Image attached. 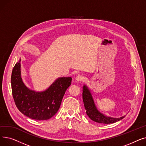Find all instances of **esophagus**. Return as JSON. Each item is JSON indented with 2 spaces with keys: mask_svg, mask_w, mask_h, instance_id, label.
Segmentation results:
<instances>
[{
  "mask_svg": "<svg viewBox=\"0 0 146 146\" xmlns=\"http://www.w3.org/2000/svg\"><path fill=\"white\" fill-rule=\"evenodd\" d=\"M83 79V77L82 75H78L76 77V81H82Z\"/></svg>",
  "mask_w": 146,
  "mask_h": 146,
  "instance_id": "34e87169",
  "label": "esophagus"
}]
</instances>
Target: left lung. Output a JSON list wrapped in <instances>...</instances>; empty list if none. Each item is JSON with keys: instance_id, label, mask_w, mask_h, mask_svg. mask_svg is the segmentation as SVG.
<instances>
[{"instance_id": "1", "label": "left lung", "mask_w": 146, "mask_h": 146, "mask_svg": "<svg viewBox=\"0 0 146 146\" xmlns=\"http://www.w3.org/2000/svg\"><path fill=\"white\" fill-rule=\"evenodd\" d=\"M82 97L84 106L88 116L92 121L101 124H112L123 119L125 115L120 118H113L106 116L99 111L95 104V102L89 88L84 85Z\"/></svg>"}]
</instances>
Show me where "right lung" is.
I'll use <instances>...</instances> for the list:
<instances>
[{
    "label": "right lung",
    "mask_w": 146,
    "mask_h": 146,
    "mask_svg": "<svg viewBox=\"0 0 146 146\" xmlns=\"http://www.w3.org/2000/svg\"><path fill=\"white\" fill-rule=\"evenodd\" d=\"M21 60L15 64L11 76L12 92L15 105L20 112L30 118L40 121L48 119L59 110L72 79L71 77L59 78L44 91L31 90L22 80Z\"/></svg>",
    "instance_id": "1"
}]
</instances>
